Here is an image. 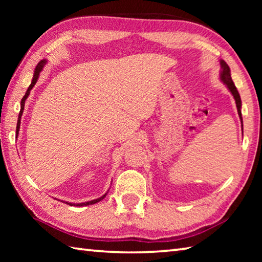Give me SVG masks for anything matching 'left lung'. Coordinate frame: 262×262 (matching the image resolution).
<instances>
[{
	"label": "left lung",
	"instance_id": "1",
	"mask_svg": "<svg viewBox=\"0 0 262 262\" xmlns=\"http://www.w3.org/2000/svg\"><path fill=\"white\" fill-rule=\"evenodd\" d=\"M220 63H221V73H220V79L222 82H223L225 85L228 86L229 91L231 92L234 100H236V106H237V111H238V115H239V119H241L242 121V127H243V117H242V99H241V96H239V92L237 90L236 85H234V83L231 78V72H230V68L229 66L227 64V62L224 60H220Z\"/></svg>",
	"mask_w": 262,
	"mask_h": 262
}]
</instances>
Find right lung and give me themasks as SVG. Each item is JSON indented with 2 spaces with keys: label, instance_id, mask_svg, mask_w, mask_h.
Listing matches in <instances>:
<instances>
[{
  "label": "right lung",
  "instance_id": "add662e5",
  "mask_svg": "<svg viewBox=\"0 0 262 262\" xmlns=\"http://www.w3.org/2000/svg\"><path fill=\"white\" fill-rule=\"evenodd\" d=\"M46 63H47V60H41V61L39 62V63L37 64V67H35V69H34V74H33L32 82H31L29 89H28V90H26L24 97H23V98H21V101H20V111H19L18 120H17V127H16V135H18V133H19L20 119H21V115H23V111H24V106H25V100L28 99V97H29V95H30V91L32 90V88L35 85V83H37L38 78H39V75H40V72L42 70L43 66H45ZM107 193H108V192H107ZM107 193H105V194L103 195V196H100V198H98V199H95V200L88 201V202H83V203H70V202H66V203H67V205H69V206H76V207H84V206H89V205H95V203H97V202H99V201L103 200V199L106 196V194H107Z\"/></svg>",
  "mask_w": 262,
  "mask_h": 262
}]
</instances>
